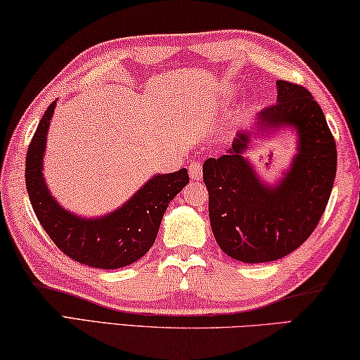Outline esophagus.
<instances>
[{"label":"esophagus","instance_id":"obj_1","mask_svg":"<svg viewBox=\"0 0 360 360\" xmlns=\"http://www.w3.org/2000/svg\"><path fill=\"white\" fill-rule=\"evenodd\" d=\"M188 174H191V179L200 181L201 179V174H202L201 163L200 162H192L191 165H188Z\"/></svg>","mask_w":360,"mask_h":360}]
</instances>
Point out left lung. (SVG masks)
I'll list each match as a JSON object with an SVG mask.
<instances>
[{"label": "left lung", "mask_w": 360, "mask_h": 360, "mask_svg": "<svg viewBox=\"0 0 360 360\" xmlns=\"http://www.w3.org/2000/svg\"><path fill=\"white\" fill-rule=\"evenodd\" d=\"M280 128L297 135L296 153L272 185L246 153ZM337 173V148L321 107L305 88L277 80V102L240 129L219 159L202 163L214 238L228 257L248 264L286 257L315 230Z\"/></svg>", "instance_id": "left-lung-1"}]
</instances>
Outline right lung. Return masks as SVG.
<instances>
[{"mask_svg":"<svg viewBox=\"0 0 360 360\" xmlns=\"http://www.w3.org/2000/svg\"><path fill=\"white\" fill-rule=\"evenodd\" d=\"M56 101L45 110L26 154V191L37 220L64 255L97 269H120L145 257L167 207L188 182L187 169L158 173L115 211L86 217L61 206L44 176L47 134Z\"/></svg>","mask_w":360,"mask_h":360,"instance_id":"right-lung-1","label":"right lung"}]
</instances>
